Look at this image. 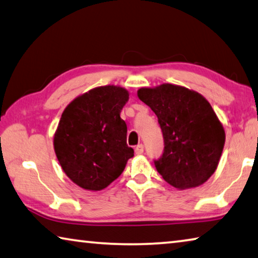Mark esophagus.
I'll use <instances>...</instances> for the list:
<instances>
[{"label": "esophagus", "instance_id": "esophagus-1", "mask_svg": "<svg viewBox=\"0 0 258 258\" xmlns=\"http://www.w3.org/2000/svg\"><path fill=\"white\" fill-rule=\"evenodd\" d=\"M135 153H136L137 155H141L144 153V146L142 145V144H139V145H137L136 147H135Z\"/></svg>", "mask_w": 258, "mask_h": 258}]
</instances>
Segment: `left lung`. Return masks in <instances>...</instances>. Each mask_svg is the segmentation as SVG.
<instances>
[{
	"instance_id": "left-lung-1",
	"label": "left lung",
	"mask_w": 258,
	"mask_h": 258,
	"mask_svg": "<svg viewBox=\"0 0 258 258\" xmlns=\"http://www.w3.org/2000/svg\"><path fill=\"white\" fill-rule=\"evenodd\" d=\"M137 95L155 113L163 133V155L154 161L157 172L179 190L206 182L218 168L225 143L223 124L209 101L172 84L143 87Z\"/></svg>"
}]
</instances>
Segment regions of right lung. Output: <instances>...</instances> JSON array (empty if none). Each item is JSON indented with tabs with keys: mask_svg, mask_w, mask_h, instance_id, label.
<instances>
[{
	"mask_svg": "<svg viewBox=\"0 0 258 258\" xmlns=\"http://www.w3.org/2000/svg\"><path fill=\"white\" fill-rule=\"evenodd\" d=\"M128 99V90L121 86H99L77 96L63 111L54 151L68 178L80 188H106L134 156L126 145V124L120 117Z\"/></svg>",
	"mask_w": 258,
	"mask_h": 258,
	"instance_id": "right-lung-1",
	"label": "right lung"
}]
</instances>
